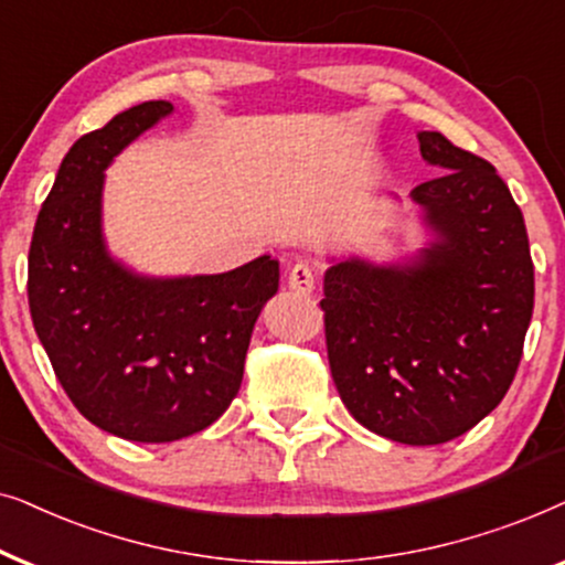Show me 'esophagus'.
I'll list each match as a JSON object with an SVG mask.
<instances>
[{
  "label": "esophagus",
  "instance_id": "obj_1",
  "mask_svg": "<svg viewBox=\"0 0 565 565\" xmlns=\"http://www.w3.org/2000/svg\"><path fill=\"white\" fill-rule=\"evenodd\" d=\"M289 289L297 291V295H312L315 291V270L310 263H297V266H291L289 270V278H287Z\"/></svg>",
  "mask_w": 565,
  "mask_h": 565
}]
</instances>
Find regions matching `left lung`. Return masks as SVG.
I'll list each match as a JSON object with an SVG mask.
<instances>
[{"mask_svg": "<svg viewBox=\"0 0 565 565\" xmlns=\"http://www.w3.org/2000/svg\"><path fill=\"white\" fill-rule=\"evenodd\" d=\"M439 178L411 191L439 235L416 266L328 268L330 374L353 418L401 445H445L503 401L522 361L535 266L519 206L483 157L418 134Z\"/></svg>", "mask_w": 565, "mask_h": 565, "instance_id": "8db88e82", "label": "left lung"}]
</instances>
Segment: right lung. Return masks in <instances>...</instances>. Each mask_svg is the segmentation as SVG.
Here are the masks:
<instances>
[{"label":"right lung","instance_id":"1","mask_svg":"<svg viewBox=\"0 0 565 565\" xmlns=\"http://www.w3.org/2000/svg\"><path fill=\"white\" fill-rule=\"evenodd\" d=\"M172 110L149 100L74 141L38 212L28 253V305L56 380L82 416L120 439L162 445L212 426L243 382L278 260L230 274L154 281L105 253L103 170Z\"/></svg>","mask_w":565,"mask_h":565}]
</instances>
